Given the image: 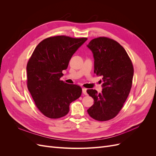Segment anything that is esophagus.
Instances as JSON below:
<instances>
[{
    "instance_id": "esophagus-1",
    "label": "esophagus",
    "mask_w": 156,
    "mask_h": 156,
    "mask_svg": "<svg viewBox=\"0 0 156 156\" xmlns=\"http://www.w3.org/2000/svg\"><path fill=\"white\" fill-rule=\"evenodd\" d=\"M82 91H83V93L84 94V95H87V89L86 88H82Z\"/></svg>"
}]
</instances>
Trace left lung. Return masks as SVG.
I'll list each match as a JSON object with an SVG mask.
<instances>
[{"label":"left lung","mask_w":156,"mask_h":156,"mask_svg":"<svg viewBox=\"0 0 156 156\" xmlns=\"http://www.w3.org/2000/svg\"><path fill=\"white\" fill-rule=\"evenodd\" d=\"M94 59V73L102 77V91L87 90L94 105L87 110L92 119L107 121L115 117L128 97L133 77V66L124 48L106 37L92 40L87 45Z\"/></svg>","instance_id":"8db88e82"}]
</instances>
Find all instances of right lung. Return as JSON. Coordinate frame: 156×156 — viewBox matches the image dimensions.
Here are the masks:
<instances>
[{
  "label": "right lung",
  "instance_id": "right-lung-1",
  "mask_svg": "<svg viewBox=\"0 0 156 156\" xmlns=\"http://www.w3.org/2000/svg\"><path fill=\"white\" fill-rule=\"evenodd\" d=\"M87 40L65 36L48 37L36 46L27 66V87L40 112L50 119L66 115L82 88L60 79L73 55Z\"/></svg>",
  "mask_w": 156,
  "mask_h": 156
}]
</instances>
